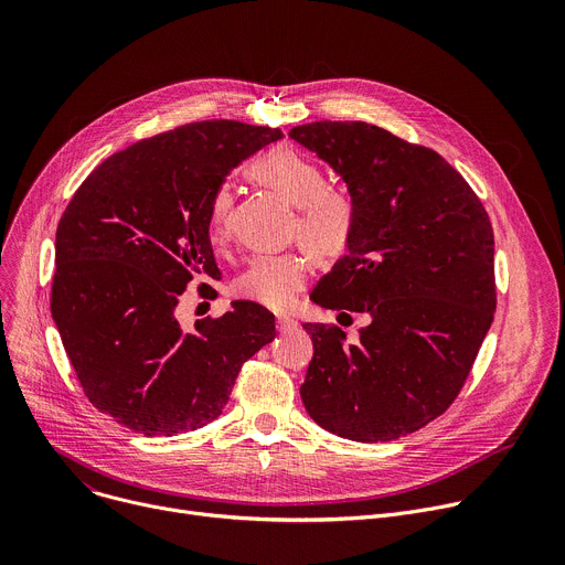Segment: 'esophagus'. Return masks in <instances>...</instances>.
Wrapping results in <instances>:
<instances>
[{
  "label": "esophagus",
  "mask_w": 565,
  "mask_h": 565,
  "mask_svg": "<svg viewBox=\"0 0 565 565\" xmlns=\"http://www.w3.org/2000/svg\"><path fill=\"white\" fill-rule=\"evenodd\" d=\"M276 328H278V332H289V330L298 328V321L291 317H276Z\"/></svg>",
  "instance_id": "obj_1"
}]
</instances>
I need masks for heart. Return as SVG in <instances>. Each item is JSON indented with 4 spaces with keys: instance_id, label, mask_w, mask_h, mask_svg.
I'll return each instance as SVG.
<instances>
[{
    "instance_id": "heart-1",
    "label": "heart",
    "mask_w": 565,
    "mask_h": 565,
    "mask_svg": "<svg viewBox=\"0 0 565 565\" xmlns=\"http://www.w3.org/2000/svg\"><path fill=\"white\" fill-rule=\"evenodd\" d=\"M248 174L260 185L296 206L291 233L311 250L332 256L343 250L356 226V202L341 185H330L326 168L291 146L271 148L250 161ZM233 193L220 183L209 204L206 228L213 244L228 235ZM309 260L296 250L289 254H260L246 265L235 280V291L276 311L294 307L309 280Z\"/></svg>"
}]
</instances>
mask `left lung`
Here are the masks:
<instances>
[{
	"label": "left lung",
	"mask_w": 565,
	"mask_h": 565,
	"mask_svg": "<svg viewBox=\"0 0 565 565\" xmlns=\"http://www.w3.org/2000/svg\"><path fill=\"white\" fill-rule=\"evenodd\" d=\"M289 137L326 159L356 202L348 256L315 302L370 315L359 341L305 323L315 356L302 404L319 426L386 443L460 395L493 321V228L465 177L435 150L363 120H315Z\"/></svg>",
	"instance_id": "8db88e82"
}]
</instances>
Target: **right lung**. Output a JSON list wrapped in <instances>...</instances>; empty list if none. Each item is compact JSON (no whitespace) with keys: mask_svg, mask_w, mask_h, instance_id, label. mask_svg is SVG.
<instances>
[{"mask_svg":"<svg viewBox=\"0 0 565 565\" xmlns=\"http://www.w3.org/2000/svg\"><path fill=\"white\" fill-rule=\"evenodd\" d=\"M278 128L198 120L125 148L81 183L55 231L51 315L85 397L146 437L195 430L226 406L274 315L235 300L183 332L179 296L217 280L206 228L215 188ZM204 285V282H202Z\"/></svg>","mask_w":565,"mask_h":565,"instance_id":"right-lung-1","label":"right lung"}]
</instances>
